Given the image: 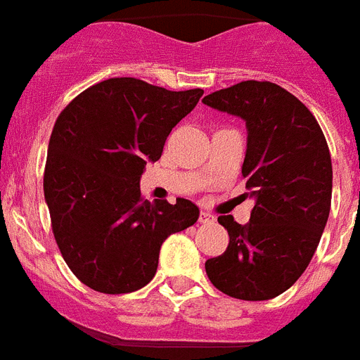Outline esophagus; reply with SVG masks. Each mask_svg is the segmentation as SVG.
I'll list each match as a JSON object with an SVG mask.
<instances>
[{"label": "esophagus", "instance_id": "obj_1", "mask_svg": "<svg viewBox=\"0 0 360 360\" xmlns=\"http://www.w3.org/2000/svg\"><path fill=\"white\" fill-rule=\"evenodd\" d=\"M199 221L201 223H212L214 221V216L208 212H201L199 214Z\"/></svg>", "mask_w": 360, "mask_h": 360}]
</instances>
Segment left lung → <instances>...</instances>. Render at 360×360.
<instances>
[{"label":"left lung","instance_id":"8db88e82","mask_svg":"<svg viewBox=\"0 0 360 360\" xmlns=\"http://www.w3.org/2000/svg\"><path fill=\"white\" fill-rule=\"evenodd\" d=\"M203 104L245 120L241 175L255 201L247 225L217 217L229 247L207 259L208 280L232 298L269 300L302 276L328 223L333 188L328 143L313 113L273 82H240L210 93Z\"/></svg>","mask_w":360,"mask_h":360}]
</instances>
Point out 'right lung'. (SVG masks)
Wrapping results in <instances>:
<instances>
[{
	"label": "right lung",
	"instance_id": "add662e5",
	"mask_svg": "<svg viewBox=\"0 0 360 360\" xmlns=\"http://www.w3.org/2000/svg\"><path fill=\"white\" fill-rule=\"evenodd\" d=\"M201 95L110 78L80 93L56 119L45 203L63 259L87 288L105 295L144 288L155 276L162 241L198 221V205L183 198L150 203L139 183Z\"/></svg>",
	"mask_w": 360,
	"mask_h": 360
}]
</instances>
